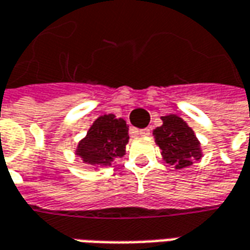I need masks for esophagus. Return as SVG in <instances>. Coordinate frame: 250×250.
Returning a JSON list of instances; mask_svg holds the SVG:
<instances>
[{
  "mask_svg": "<svg viewBox=\"0 0 250 250\" xmlns=\"http://www.w3.org/2000/svg\"><path fill=\"white\" fill-rule=\"evenodd\" d=\"M137 132L139 134V135H143V137H146V135H150L149 128H142V130H138Z\"/></svg>",
  "mask_w": 250,
  "mask_h": 250,
  "instance_id": "esophagus-1",
  "label": "esophagus"
}]
</instances>
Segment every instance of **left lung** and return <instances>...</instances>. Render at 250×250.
<instances>
[{
  "label": "left lung",
  "instance_id": "1",
  "mask_svg": "<svg viewBox=\"0 0 250 250\" xmlns=\"http://www.w3.org/2000/svg\"><path fill=\"white\" fill-rule=\"evenodd\" d=\"M161 119L162 125L153 131V135L165 162L176 169H183L200 160V143L191 127L176 115L162 116Z\"/></svg>",
  "mask_w": 250,
  "mask_h": 250
}]
</instances>
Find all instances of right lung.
<instances>
[{"instance_id": "add662e5", "label": "right lung", "mask_w": 250, "mask_h": 250, "mask_svg": "<svg viewBox=\"0 0 250 250\" xmlns=\"http://www.w3.org/2000/svg\"><path fill=\"white\" fill-rule=\"evenodd\" d=\"M128 142V125L115 115H104L89 128L86 137L78 143L76 154L88 165L109 167L115 158L123 157Z\"/></svg>"}]
</instances>
